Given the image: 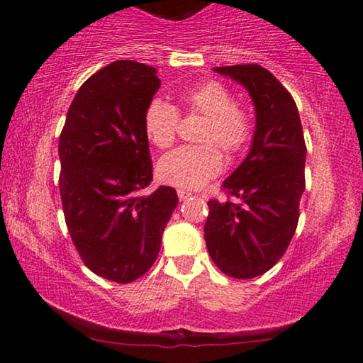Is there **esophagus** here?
I'll return each instance as SVG.
<instances>
[{"mask_svg": "<svg viewBox=\"0 0 363 363\" xmlns=\"http://www.w3.org/2000/svg\"><path fill=\"white\" fill-rule=\"evenodd\" d=\"M177 196H179V199H181V201H187L192 194H191V192H187V191H177Z\"/></svg>", "mask_w": 363, "mask_h": 363, "instance_id": "34e87169", "label": "esophagus"}]
</instances>
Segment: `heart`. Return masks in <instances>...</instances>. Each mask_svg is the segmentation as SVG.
<instances>
[{
	"instance_id": "obj_1",
	"label": "heart",
	"mask_w": 363,
	"mask_h": 363,
	"mask_svg": "<svg viewBox=\"0 0 363 363\" xmlns=\"http://www.w3.org/2000/svg\"><path fill=\"white\" fill-rule=\"evenodd\" d=\"M187 112L201 113L206 122L197 140L201 145H186L167 154L159 162L160 181L179 189H201L223 171V152L233 157L246 147L253 132L247 110L235 104L231 91L219 82L209 80L181 94ZM179 112L167 100L155 97L144 112V130L155 147L169 149L176 142Z\"/></svg>"
}]
</instances>
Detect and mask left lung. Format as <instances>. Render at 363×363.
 I'll return each instance as SVG.
<instances>
[{
  "instance_id": "obj_1",
  "label": "left lung",
  "mask_w": 363,
  "mask_h": 363,
  "mask_svg": "<svg viewBox=\"0 0 363 363\" xmlns=\"http://www.w3.org/2000/svg\"><path fill=\"white\" fill-rule=\"evenodd\" d=\"M213 70L245 86L256 125L250 152L223 184L240 203L209 201L204 240L223 273L247 279L272 269L295 235L306 145L295 100L273 73L259 65Z\"/></svg>"
}]
</instances>
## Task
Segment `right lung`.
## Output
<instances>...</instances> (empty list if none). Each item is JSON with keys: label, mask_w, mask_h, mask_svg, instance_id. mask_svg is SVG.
<instances>
[{"label": "right lung", "mask_w": 363, "mask_h": 363, "mask_svg": "<svg viewBox=\"0 0 363 363\" xmlns=\"http://www.w3.org/2000/svg\"><path fill=\"white\" fill-rule=\"evenodd\" d=\"M159 86L154 67L110 63L77 91L58 142L68 233L86 268L116 283L149 272L179 203L169 186L139 194L152 181L144 112Z\"/></svg>", "instance_id": "1"}]
</instances>
